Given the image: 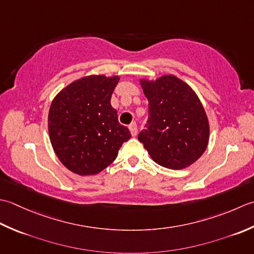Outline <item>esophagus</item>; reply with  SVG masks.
<instances>
[{"label": "esophagus", "mask_w": 254, "mask_h": 254, "mask_svg": "<svg viewBox=\"0 0 254 254\" xmlns=\"http://www.w3.org/2000/svg\"><path fill=\"white\" fill-rule=\"evenodd\" d=\"M128 128H129V130H130L131 136L132 137L136 136V134H137V125H136V123H131L130 125L128 126Z\"/></svg>", "instance_id": "esophagus-1"}]
</instances>
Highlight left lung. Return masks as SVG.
I'll use <instances>...</instances> for the list:
<instances>
[{
	"mask_svg": "<svg viewBox=\"0 0 254 254\" xmlns=\"http://www.w3.org/2000/svg\"><path fill=\"white\" fill-rule=\"evenodd\" d=\"M149 103L146 130L139 133L150 157L161 167L182 170L201 157L208 146L209 122L195 91L173 74L139 79Z\"/></svg>",
	"mask_w": 254,
	"mask_h": 254,
	"instance_id": "8db88e82",
	"label": "left lung"
}]
</instances>
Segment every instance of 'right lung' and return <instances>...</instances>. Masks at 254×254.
<instances>
[{"label":"right lung","instance_id":"add662e5","mask_svg":"<svg viewBox=\"0 0 254 254\" xmlns=\"http://www.w3.org/2000/svg\"><path fill=\"white\" fill-rule=\"evenodd\" d=\"M120 75L92 74L77 79L57 94L49 108L48 131L56 156L81 177L95 175L116 159L131 137L111 105Z\"/></svg>","mask_w":254,"mask_h":254}]
</instances>
